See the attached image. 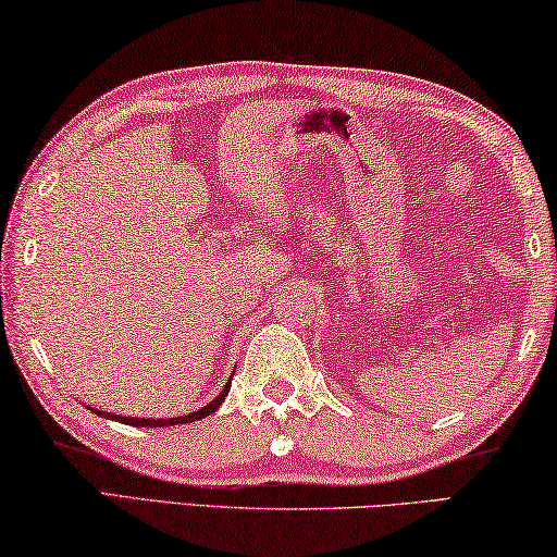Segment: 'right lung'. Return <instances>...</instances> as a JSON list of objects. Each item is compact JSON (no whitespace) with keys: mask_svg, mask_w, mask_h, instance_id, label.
Listing matches in <instances>:
<instances>
[{"mask_svg":"<svg viewBox=\"0 0 557 557\" xmlns=\"http://www.w3.org/2000/svg\"><path fill=\"white\" fill-rule=\"evenodd\" d=\"M230 387H232V382L230 385H226L222 392H219V397H214L212 403H209L207 407H202V409H197V412H193V414H185V417H170V419H158V417H150V419H143V417H121V414H111V412H94L96 414H100V417H108V419H115V422H123V424H133V426H170V424H187V422H197V419H202V417H209L214 412V409L224 403V397H226V392H230Z\"/></svg>","mask_w":557,"mask_h":557,"instance_id":"1","label":"right lung"}]
</instances>
